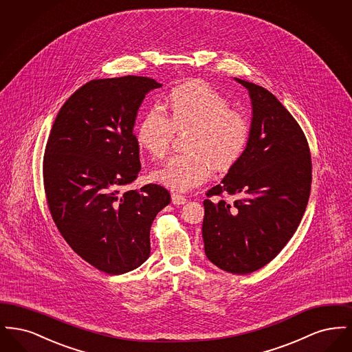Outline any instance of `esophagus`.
<instances>
[{"label": "esophagus", "mask_w": 352, "mask_h": 352, "mask_svg": "<svg viewBox=\"0 0 352 352\" xmlns=\"http://www.w3.org/2000/svg\"><path fill=\"white\" fill-rule=\"evenodd\" d=\"M171 201H173V204H184L186 203V198H184V195H181V194H173L171 195Z\"/></svg>", "instance_id": "obj_1"}]
</instances>
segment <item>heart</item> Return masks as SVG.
<instances>
[{"label":"heart","instance_id":"obj_1","mask_svg":"<svg viewBox=\"0 0 352 352\" xmlns=\"http://www.w3.org/2000/svg\"><path fill=\"white\" fill-rule=\"evenodd\" d=\"M228 99L203 82L171 89L165 112L153 105L135 128V141L153 158L168 154L177 133L186 134L184 151L155 168L151 178L173 191H188L206 182L212 166L232 168L243 157L251 138V120L244 111L230 108Z\"/></svg>","mask_w":352,"mask_h":352}]
</instances>
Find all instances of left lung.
Here are the masks:
<instances>
[{"mask_svg": "<svg viewBox=\"0 0 352 352\" xmlns=\"http://www.w3.org/2000/svg\"><path fill=\"white\" fill-rule=\"evenodd\" d=\"M236 80L251 96V138L221 184L206 192L201 234L212 264L248 274L270 263L298 228L310 195L311 155L301 126L274 95Z\"/></svg>", "mask_w": 352, "mask_h": 352, "instance_id": "obj_1", "label": "left lung"}]
</instances>
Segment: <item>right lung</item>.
I'll use <instances>...</instances> for the list:
<instances>
[{"label": "right lung", "mask_w": 352, "mask_h": 352, "mask_svg": "<svg viewBox=\"0 0 352 352\" xmlns=\"http://www.w3.org/2000/svg\"><path fill=\"white\" fill-rule=\"evenodd\" d=\"M145 76L91 80L68 99L51 128L43 186L51 218L72 251L107 274L138 268L151 254V227L170 192L149 184L122 191L141 170L133 133Z\"/></svg>", "instance_id": "right-lung-1"}]
</instances>
